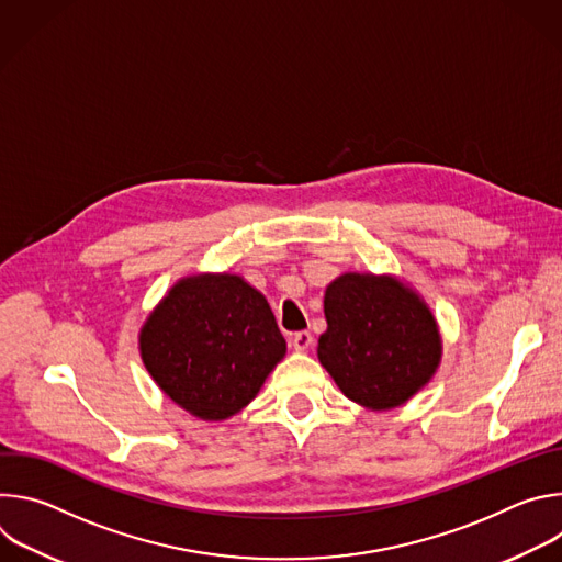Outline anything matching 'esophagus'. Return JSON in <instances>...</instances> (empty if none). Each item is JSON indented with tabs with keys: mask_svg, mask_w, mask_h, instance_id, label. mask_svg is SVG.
Listing matches in <instances>:
<instances>
[{
	"mask_svg": "<svg viewBox=\"0 0 562 562\" xmlns=\"http://www.w3.org/2000/svg\"><path fill=\"white\" fill-rule=\"evenodd\" d=\"M311 342H313L311 331H297V334L291 336V347H293L295 351H306V349L311 347Z\"/></svg>",
	"mask_w": 562,
	"mask_h": 562,
	"instance_id": "1",
	"label": "esophagus"
}]
</instances>
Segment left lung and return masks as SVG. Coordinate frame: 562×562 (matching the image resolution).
Listing matches in <instances>:
<instances>
[{"instance_id":"8db88e82","label":"left lung","mask_w":562,"mask_h":562,"mask_svg":"<svg viewBox=\"0 0 562 562\" xmlns=\"http://www.w3.org/2000/svg\"><path fill=\"white\" fill-rule=\"evenodd\" d=\"M317 358L353 403L405 405L436 373L442 340L427 302L393 276L342 273L325 293Z\"/></svg>"}]
</instances>
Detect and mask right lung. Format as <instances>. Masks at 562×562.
Segmentation results:
<instances>
[{"mask_svg":"<svg viewBox=\"0 0 562 562\" xmlns=\"http://www.w3.org/2000/svg\"><path fill=\"white\" fill-rule=\"evenodd\" d=\"M146 371L176 405L226 420L258 395L286 353L267 297L233 273L178 280L139 331Z\"/></svg>","mask_w":562,"mask_h":562,"instance_id":"1","label":"right lung"}]
</instances>
